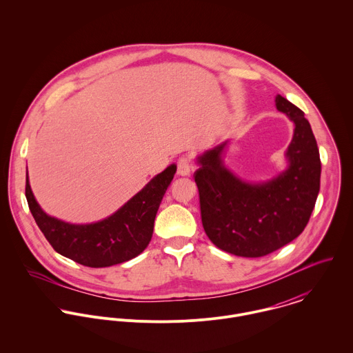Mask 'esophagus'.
<instances>
[{
	"instance_id": "esophagus-1",
	"label": "esophagus",
	"mask_w": 353,
	"mask_h": 353,
	"mask_svg": "<svg viewBox=\"0 0 353 353\" xmlns=\"http://www.w3.org/2000/svg\"><path fill=\"white\" fill-rule=\"evenodd\" d=\"M192 171V160L189 156H182L179 157L178 163H176V172L182 176L189 175Z\"/></svg>"
}]
</instances>
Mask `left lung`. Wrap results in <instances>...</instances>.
<instances>
[{
	"label": "left lung",
	"mask_w": 353,
	"mask_h": 353,
	"mask_svg": "<svg viewBox=\"0 0 353 353\" xmlns=\"http://www.w3.org/2000/svg\"><path fill=\"white\" fill-rule=\"evenodd\" d=\"M276 107L295 123L290 167L277 178L250 185L234 176L220 160L225 143L199 157L194 181L202 225L223 252L248 258L276 252L302 234L315 206L321 182L316 140L299 107L281 95Z\"/></svg>",
	"instance_id": "8db88e82"
}]
</instances>
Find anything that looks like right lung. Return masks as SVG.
Segmentation results:
<instances>
[{"mask_svg": "<svg viewBox=\"0 0 353 353\" xmlns=\"http://www.w3.org/2000/svg\"><path fill=\"white\" fill-rule=\"evenodd\" d=\"M175 171L176 165L171 164L118 212L95 224H68L48 216L34 199L28 176L26 197L38 227L55 252L88 268H105L145 250L159 205Z\"/></svg>", "mask_w": 353, "mask_h": 353, "instance_id": "right-lung-1", "label": "right lung"}]
</instances>
